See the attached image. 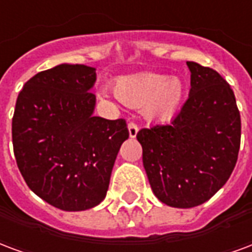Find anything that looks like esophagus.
Wrapping results in <instances>:
<instances>
[{
	"label": "esophagus",
	"mask_w": 252,
	"mask_h": 252,
	"mask_svg": "<svg viewBox=\"0 0 252 252\" xmlns=\"http://www.w3.org/2000/svg\"><path fill=\"white\" fill-rule=\"evenodd\" d=\"M128 132H129V137H136V135H137V132H139V126H136L135 123H129L128 124Z\"/></svg>",
	"instance_id": "1"
}]
</instances>
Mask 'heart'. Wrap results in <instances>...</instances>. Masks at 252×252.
<instances>
[{
  "instance_id": "b5f03b06",
  "label": "heart",
  "mask_w": 252,
  "mask_h": 252,
  "mask_svg": "<svg viewBox=\"0 0 252 252\" xmlns=\"http://www.w3.org/2000/svg\"><path fill=\"white\" fill-rule=\"evenodd\" d=\"M113 92L129 108H141L148 120H169L176 115L186 88L179 77L143 73L117 80Z\"/></svg>"
}]
</instances>
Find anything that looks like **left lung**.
<instances>
[{"label": "left lung", "instance_id": "8db88e82", "mask_svg": "<svg viewBox=\"0 0 252 252\" xmlns=\"http://www.w3.org/2000/svg\"><path fill=\"white\" fill-rule=\"evenodd\" d=\"M189 96L167 126L137 132L143 165L155 196L175 208L206 203L235 168L240 113L235 94L216 70L187 61Z\"/></svg>", "mask_w": 252, "mask_h": 252}]
</instances>
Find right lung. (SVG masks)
Returning <instances> with one entry per match:
<instances>
[{"label": "right lung", "instance_id": "add662e5", "mask_svg": "<svg viewBox=\"0 0 252 252\" xmlns=\"http://www.w3.org/2000/svg\"><path fill=\"white\" fill-rule=\"evenodd\" d=\"M96 69L61 64L37 73L18 94L13 150L28 187L63 211H84L104 200L126 120L93 116Z\"/></svg>", "mask_w": 252, "mask_h": 252}]
</instances>
